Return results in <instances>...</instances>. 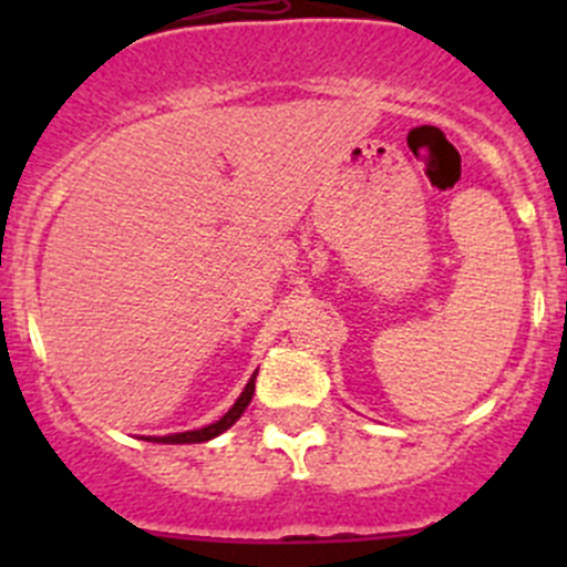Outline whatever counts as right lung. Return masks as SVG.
<instances>
[{"label":"right lung","instance_id":"add662e5","mask_svg":"<svg viewBox=\"0 0 567 567\" xmlns=\"http://www.w3.org/2000/svg\"><path fill=\"white\" fill-rule=\"evenodd\" d=\"M255 379H257V373L251 375L249 384L244 386L241 398H238L236 403H233V409L227 411V414L221 416V420L210 422V425L199 427V431L173 433V436H151V439H147V442H158V444H199V442H210V439H216V436H219V433H225L227 427H230V425H236L238 416H241L244 411H247V405H249L251 394H255Z\"/></svg>","mask_w":567,"mask_h":567}]
</instances>
